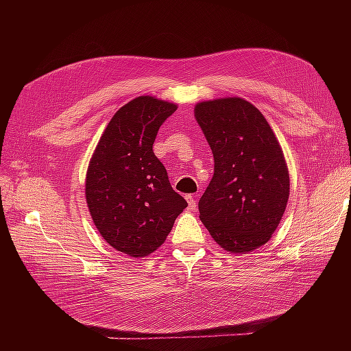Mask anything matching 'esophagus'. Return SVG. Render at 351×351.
Here are the masks:
<instances>
[{"instance_id": "obj_1", "label": "esophagus", "mask_w": 351, "mask_h": 351, "mask_svg": "<svg viewBox=\"0 0 351 351\" xmlns=\"http://www.w3.org/2000/svg\"><path fill=\"white\" fill-rule=\"evenodd\" d=\"M186 200H187V204H189V209H190V210H196V209H197V205H196L195 196H192V195H187V196H186Z\"/></svg>"}]
</instances>
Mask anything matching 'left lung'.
Wrapping results in <instances>:
<instances>
[{
    "instance_id": "8db88e82",
    "label": "left lung",
    "mask_w": 351,
    "mask_h": 351,
    "mask_svg": "<svg viewBox=\"0 0 351 351\" xmlns=\"http://www.w3.org/2000/svg\"><path fill=\"white\" fill-rule=\"evenodd\" d=\"M195 119L214 154L200 221L219 246L244 254L268 243L290 196V176L263 114L239 97L202 101Z\"/></svg>"
}]
</instances>
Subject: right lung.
Wrapping results in <instances>:
<instances>
[{
	"label": "right lung",
	"instance_id": "right-lung-1",
	"mask_svg": "<svg viewBox=\"0 0 351 351\" xmlns=\"http://www.w3.org/2000/svg\"><path fill=\"white\" fill-rule=\"evenodd\" d=\"M177 105L149 95L114 114L89 161L84 195L95 227L110 246L145 258L165 241L187 202L174 192L152 146Z\"/></svg>",
	"mask_w": 351,
	"mask_h": 351
}]
</instances>
